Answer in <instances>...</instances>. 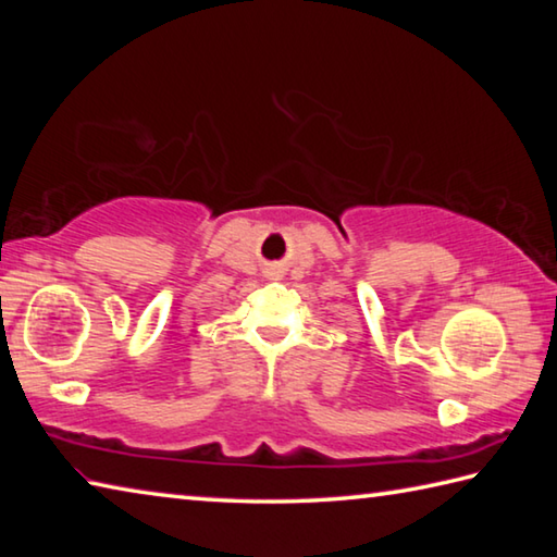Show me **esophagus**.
<instances>
[{
	"mask_svg": "<svg viewBox=\"0 0 557 557\" xmlns=\"http://www.w3.org/2000/svg\"><path fill=\"white\" fill-rule=\"evenodd\" d=\"M280 275H282L280 270H270V277H280Z\"/></svg>",
	"mask_w": 557,
	"mask_h": 557,
	"instance_id": "obj_1",
	"label": "esophagus"
}]
</instances>
